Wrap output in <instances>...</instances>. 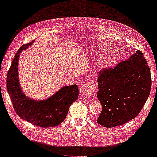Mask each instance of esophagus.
Masks as SVG:
<instances>
[{
  "label": "esophagus",
  "mask_w": 157,
  "mask_h": 157,
  "mask_svg": "<svg viewBox=\"0 0 157 157\" xmlns=\"http://www.w3.org/2000/svg\"><path fill=\"white\" fill-rule=\"evenodd\" d=\"M94 90V85L92 82H87L85 85H83L81 87L80 90V94L83 97H89L93 94Z\"/></svg>",
  "instance_id": "1"
}]
</instances>
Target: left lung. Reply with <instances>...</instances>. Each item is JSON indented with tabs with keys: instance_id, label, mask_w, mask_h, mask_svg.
Returning <instances> with one entry per match:
<instances>
[{
	"instance_id": "obj_1",
	"label": "left lung",
	"mask_w": 157,
	"mask_h": 157,
	"mask_svg": "<svg viewBox=\"0 0 157 157\" xmlns=\"http://www.w3.org/2000/svg\"><path fill=\"white\" fill-rule=\"evenodd\" d=\"M97 98L102 111L97 123L112 128L135 118L151 93V75L143 53L137 51L113 68L99 72Z\"/></svg>"
}]
</instances>
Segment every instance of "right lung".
Returning a JSON list of instances; mask_svg holds the SVG:
<instances>
[{
	"label": "right lung",
	"mask_w": 157,
	"mask_h": 157,
	"mask_svg": "<svg viewBox=\"0 0 157 157\" xmlns=\"http://www.w3.org/2000/svg\"><path fill=\"white\" fill-rule=\"evenodd\" d=\"M33 43L22 46L15 55L7 75V90L15 112L21 118L40 127H56L65 119L70 106L77 100L78 86H64L45 100L26 97L19 82L18 63L20 53Z\"/></svg>",
	"instance_id": "right-lung-1"
}]
</instances>
